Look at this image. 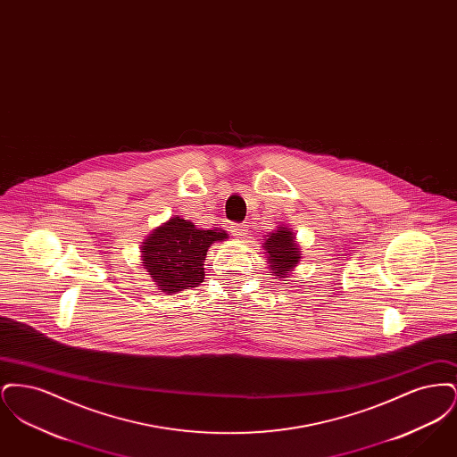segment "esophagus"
<instances>
[{
  "instance_id": "obj_1",
  "label": "esophagus",
  "mask_w": 457,
  "mask_h": 457,
  "mask_svg": "<svg viewBox=\"0 0 457 457\" xmlns=\"http://www.w3.org/2000/svg\"><path fill=\"white\" fill-rule=\"evenodd\" d=\"M231 233L238 238H245L248 235V226L246 224H233L231 226Z\"/></svg>"
}]
</instances>
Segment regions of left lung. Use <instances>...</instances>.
Returning a JSON list of instances; mask_svg holds the SVG:
<instances>
[{"instance_id":"1","label":"left lung","mask_w":457,"mask_h":457,"mask_svg":"<svg viewBox=\"0 0 457 457\" xmlns=\"http://www.w3.org/2000/svg\"><path fill=\"white\" fill-rule=\"evenodd\" d=\"M265 250L269 253L267 259L272 263L270 269L279 278H284L287 274V270L293 269L300 259V253H298L300 248L293 241L291 231L287 228H281L276 233H272L270 237H267Z\"/></svg>"}]
</instances>
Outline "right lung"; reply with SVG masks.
<instances>
[{
  "mask_svg": "<svg viewBox=\"0 0 457 457\" xmlns=\"http://www.w3.org/2000/svg\"><path fill=\"white\" fill-rule=\"evenodd\" d=\"M226 238L218 229H196L187 219H170L157 228L142 248V257L154 283L176 293L204 281V261L209 246Z\"/></svg>",
  "mask_w": 457,
  "mask_h": 457,
  "instance_id": "obj_1",
  "label": "right lung"
}]
</instances>
